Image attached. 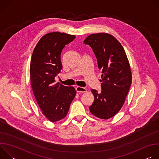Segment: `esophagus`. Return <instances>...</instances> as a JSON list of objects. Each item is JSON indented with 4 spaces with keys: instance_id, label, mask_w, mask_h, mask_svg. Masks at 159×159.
<instances>
[{
    "instance_id": "esophagus-1",
    "label": "esophagus",
    "mask_w": 159,
    "mask_h": 159,
    "mask_svg": "<svg viewBox=\"0 0 159 159\" xmlns=\"http://www.w3.org/2000/svg\"><path fill=\"white\" fill-rule=\"evenodd\" d=\"M75 90L77 93H85L87 91V89L85 88L80 87V86H77L75 87Z\"/></svg>"
}]
</instances>
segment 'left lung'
<instances>
[{"mask_svg": "<svg viewBox=\"0 0 159 159\" xmlns=\"http://www.w3.org/2000/svg\"><path fill=\"white\" fill-rule=\"evenodd\" d=\"M84 43L92 48L102 74V90H91L94 101L89 110L95 116L107 120L120 111L128 95L132 79L129 61L121 43L108 33L90 34Z\"/></svg>", "mask_w": 159, "mask_h": 159, "instance_id": "8db88e82", "label": "left lung"}]
</instances>
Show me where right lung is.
I'll list each match as a JSON object with an SVG mask.
<instances>
[{
    "label": "right lung",
    "instance_id": "right-lung-1",
    "mask_svg": "<svg viewBox=\"0 0 159 159\" xmlns=\"http://www.w3.org/2000/svg\"><path fill=\"white\" fill-rule=\"evenodd\" d=\"M75 38L65 33H49L39 39L32 54L30 72L33 94L43 115L52 122L66 116L76 94L74 87L55 80L62 69V50Z\"/></svg>",
    "mask_w": 159,
    "mask_h": 159
}]
</instances>
